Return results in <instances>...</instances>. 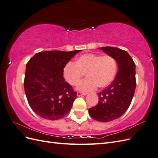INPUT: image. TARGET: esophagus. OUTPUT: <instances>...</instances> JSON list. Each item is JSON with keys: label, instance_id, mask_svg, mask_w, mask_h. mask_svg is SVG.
Listing matches in <instances>:
<instances>
[{"label": "esophagus", "instance_id": "34e87169", "mask_svg": "<svg viewBox=\"0 0 158 158\" xmlns=\"http://www.w3.org/2000/svg\"><path fill=\"white\" fill-rule=\"evenodd\" d=\"M87 95V93L82 92H77V95H78V96H82V95Z\"/></svg>", "mask_w": 158, "mask_h": 158}]
</instances>
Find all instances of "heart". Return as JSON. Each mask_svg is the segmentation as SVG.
I'll use <instances>...</instances> for the list:
<instances>
[{
  "label": "heart",
  "mask_w": 158,
  "mask_h": 158,
  "mask_svg": "<svg viewBox=\"0 0 158 158\" xmlns=\"http://www.w3.org/2000/svg\"><path fill=\"white\" fill-rule=\"evenodd\" d=\"M117 62L111 55L86 53L81 55L75 63L69 62L63 70L65 81L71 85H78L84 74L87 78L80 83L78 89L83 92L103 88L112 83L117 72Z\"/></svg>",
  "instance_id": "1"
}]
</instances>
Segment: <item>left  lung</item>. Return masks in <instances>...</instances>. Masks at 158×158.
Wrapping results in <instances>:
<instances>
[{"instance_id":"8db88e82","label":"left lung","mask_w":158,"mask_h":158,"mask_svg":"<svg viewBox=\"0 0 158 158\" xmlns=\"http://www.w3.org/2000/svg\"><path fill=\"white\" fill-rule=\"evenodd\" d=\"M101 49L116 59L118 69L112 83L98 93V103L88 111L95 120L109 122L121 117L130 106L136 84V65L125 51L112 47Z\"/></svg>"}]
</instances>
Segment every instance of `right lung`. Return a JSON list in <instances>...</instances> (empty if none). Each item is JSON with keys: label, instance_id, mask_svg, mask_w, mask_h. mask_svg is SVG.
Masks as SVG:
<instances>
[{"label": "right lung", "instance_id": "1", "mask_svg": "<svg viewBox=\"0 0 158 158\" xmlns=\"http://www.w3.org/2000/svg\"><path fill=\"white\" fill-rule=\"evenodd\" d=\"M81 50L37 52L26 64L24 90L30 107L37 115L58 120L67 114L77 98L65 82L64 66Z\"/></svg>", "mask_w": 158, "mask_h": 158}]
</instances>
